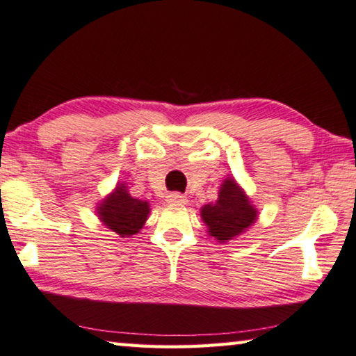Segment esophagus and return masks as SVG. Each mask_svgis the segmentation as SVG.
I'll return each mask as SVG.
<instances>
[{"mask_svg": "<svg viewBox=\"0 0 356 356\" xmlns=\"http://www.w3.org/2000/svg\"><path fill=\"white\" fill-rule=\"evenodd\" d=\"M166 201L168 204H172V206H184V204H186V196L180 195V193H170L166 196Z\"/></svg>", "mask_w": 356, "mask_h": 356, "instance_id": "1", "label": "esophagus"}]
</instances>
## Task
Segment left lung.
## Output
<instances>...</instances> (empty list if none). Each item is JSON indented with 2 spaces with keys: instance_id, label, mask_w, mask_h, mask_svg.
I'll list each match as a JSON object with an SVG mask.
<instances>
[{
  "instance_id": "obj_1",
  "label": "left lung",
  "mask_w": 356,
  "mask_h": 356,
  "mask_svg": "<svg viewBox=\"0 0 356 356\" xmlns=\"http://www.w3.org/2000/svg\"><path fill=\"white\" fill-rule=\"evenodd\" d=\"M201 216L210 236L225 243L245 232L257 220V210L236 180L227 177L221 184L218 200L215 204H206Z\"/></svg>"
}]
</instances>
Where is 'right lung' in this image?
I'll return each instance as SVG.
<instances>
[{
	"label": "right lung",
	"instance_id": "1",
	"mask_svg": "<svg viewBox=\"0 0 356 356\" xmlns=\"http://www.w3.org/2000/svg\"><path fill=\"white\" fill-rule=\"evenodd\" d=\"M149 212V202L131 197L125 184H118L111 195L97 207L100 221L120 237H130L140 232Z\"/></svg>",
	"mask_w": 356,
	"mask_h": 356
}]
</instances>
